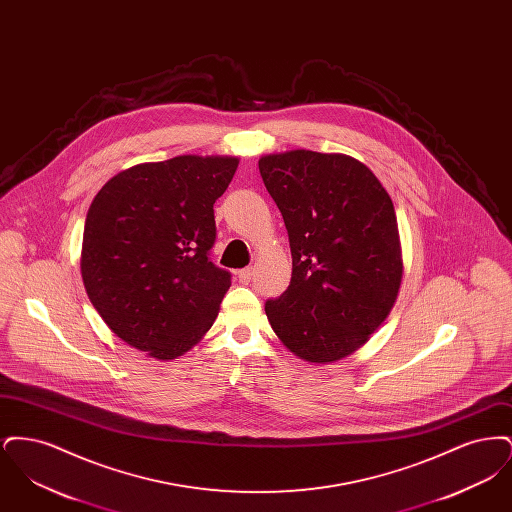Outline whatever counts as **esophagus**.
I'll return each mask as SVG.
<instances>
[{
    "label": "esophagus",
    "instance_id": "34e87169",
    "mask_svg": "<svg viewBox=\"0 0 512 512\" xmlns=\"http://www.w3.org/2000/svg\"><path fill=\"white\" fill-rule=\"evenodd\" d=\"M238 278H240V282H242V284H249V280L253 278V267L238 270Z\"/></svg>",
    "mask_w": 512,
    "mask_h": 512
}]
</instances>
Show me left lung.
<instances>
[{
  "label": "left lung",
  "instance_id": "obj_1",
  "mask_svg": "<svg viewBox=\"0 0 512 512\" xmlns=\"http://www.w3.org/2000/svg\"><path fill=\"white\" fill-rule=\"evenodd\" d=\"M292 249L288 290L265 303L280 341L309 363L361 347L390 315L403 263L391 197L353 157L293 149L259 159Z\"/></svg>",
  "mask_w": 512,
  "mask_h": 512
}]
</instances>
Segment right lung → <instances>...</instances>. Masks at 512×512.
<instances>
[{
  "instance_id": "obj_1",
  "label": "right lung",
  "mask_w": 512,
  "mask_h": 512,
  "mask_svg": "<svg viewBox=\"0 0 512 512\" xmlns=\"http://www.w3.org/2000/svg\"><path fill=\"white\" fill-rule=\"evenodd\" d=\"M236 157L180 155L113 176L94 197L82 280L105 324L155 359L186 353L213 326L232 274L213 265V205Z\"/></svg>"
}]
</instances>
